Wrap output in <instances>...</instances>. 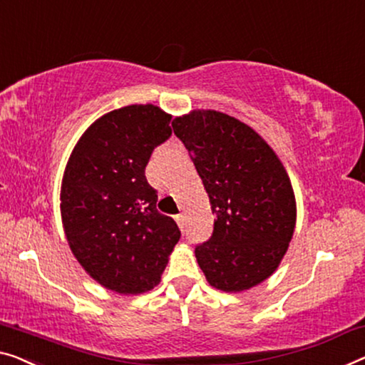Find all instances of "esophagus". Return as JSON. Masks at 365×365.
<instances>
[{"instance_id": "esophagus-1", "label": "esophagus", "mask_w": 365, "mask_h": 365, "mask_svg": "<svg viewBox=\"0 0 365 365\" xmlns=\"http://www.w3.org/2000/svg\"><path fill=\"white\" fill-rule=\"evenodd\" d=\"M175 221H177V225L180 226V227L185 226V216H183V215H177V216H175Z\"/></svg>"}]
</instances>
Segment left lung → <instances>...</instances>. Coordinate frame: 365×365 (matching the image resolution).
<instances>
[{
    "instance_id": "8db88e82",
    "label": "left lung",
    "mask_w": 365,
    "mask_h": 365,
    "mask_svg": "<svg viewBox=\"0 0 365 365\" xmlns=\"http://www.w3.org/2000/svg\"><path fill=\"white\" fill-rule=\"evenodd\" d=\"M172 128L216 215L210 241L195 249L206 280L230 293L262 284L295 231L297 201L284 164L262 135L221 111L193 110Z\"/></svg>"
}]
</instances>
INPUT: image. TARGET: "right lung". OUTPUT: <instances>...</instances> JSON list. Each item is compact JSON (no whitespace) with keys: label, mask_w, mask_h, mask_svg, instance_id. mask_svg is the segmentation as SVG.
<instances>
[{"label":"right lung","mask_w":365,"mask_h":365,"mask_svg":"<svg viewBox=\"0 0 365 365\" xmlns=\"http://www.w3.org/2000/svg\"><path fill=\"white\" fill-rule=\"evenodd\" d=\"M170 119L150 103L103 114L65 165L61 215L70 251L91 279L119 295L159 285L180 239L177 222L157 211L144 175L152 150L170 138Z\"/></svg>","instance_id":"add662e5"}]
</instances>
